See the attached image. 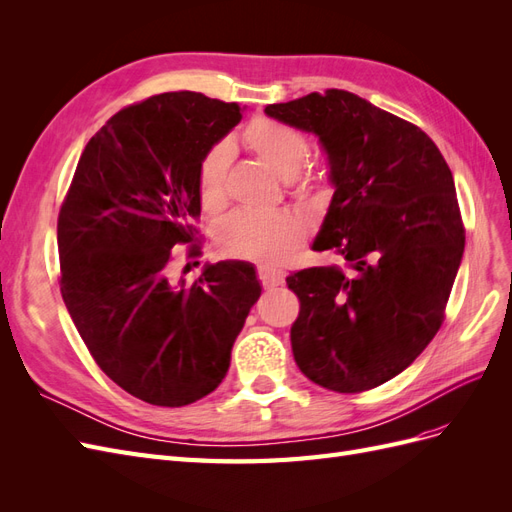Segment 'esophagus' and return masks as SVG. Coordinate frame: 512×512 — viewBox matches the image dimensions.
<instances>
[{"label": "esophagus", "mask_w": 512, "mask_h": 512, "mask_svg": "<svg viewBox=\"0 0 512 512\" xmlns=\"http://www.w3.org/2000/svg\"><path fill=\"white\" fill-rule=\"evenodd\" d=\"M258 277L260 282L265 288H275V286H282L286 280V273L280 269H269V267H260L258 269Z\"/></svg>", "instance_id": "34e87169"}]
</instances>
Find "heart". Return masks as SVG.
<instances>
[{
  "label": "heart",
  "mask_w": 512,
  "mask_h": 512,
  "mask_svg": "<svg viewBox=\"0 0 512 512\" xmlns=\"http://www.w3.org/2000/svg\"><path fill=\"white\" fill-rule=\"evenodd\" d=\"M241 141L275 177L290 181L299 196L314 194L322 185V177L318 175H299L309 153L307 138L299 130L258 117L243 130ZM228 166L230 149L226 145L209 149L198 166L200 203L211 213L224 209L228 203ZM301 241L303 224L284 211L258 213L239 209L224 218L218 228L222 252L262 265L282 262Z\"/></svg>",
  "instance_id": "obj_1"
}]
</instances>
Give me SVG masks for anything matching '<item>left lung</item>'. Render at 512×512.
Masks as SVG:
<instances>
[{
    "label": "left lung",
    "instance_id": "left-lung-1",
    "mask_svg": "<svg viewBox=\"0 0 512 512\" xmlns=\"http://www.w3.org/2000/svg\"><path fill=\"white\" fill-rule=\"evenodd\" d=\"M265 113L318 136L335 192L312 250L346 260L286 277L301 301L294 361L324 389L369 391L401 374L442 324L466 247L453 173L421 128L344 89Z\"/></svg>",
    "mask_w": 512,
    "mask_h": 512
}]
</instances>
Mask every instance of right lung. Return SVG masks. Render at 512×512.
Masks as SVG:
<instances>
[{
    "label": "right lung",
    "mask_w": 512,
    "mask_h": 512,
    "mask_svg": "<svg viewBox=\"0 0 512 512\" xmlns=\"http://www.w3.org/2000/svg\"><path fill=\"white\" fill-rule=\"evenodd\" d=\"M243 108L168 91L91 136L57 220L61 297L104 374L153 406L218 389L262 286L243 260L173 277V247L198 256V166Z\"/></svg>",
    "instance_id": "add662e5"
}]
</instances>
